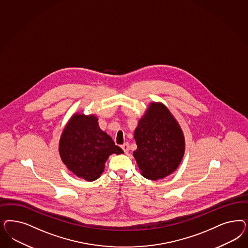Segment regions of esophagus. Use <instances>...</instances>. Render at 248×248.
Masks as SVG:
<instances>
[{
  "instance_id": "esophagus-1",
  "label": "esophagus",
  "mask_w": 248,
  "mask_h": 248,
  "mask_svg": "<svg viewBox=\"0 0 248 248\" xmlns=\"http://www.w3.org/2000/svg\"><path fill=\"white\" fill-rule=\"evenodd\" d=\"M121 148H122V150L124 151L125 153H128V151H129V146H128V142H126V143L121 145Z\"/></svg>"
}]
</instances>
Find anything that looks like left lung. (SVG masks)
Returning a JSON list of instances; mask_svg holds the SVG:
<instances>
[{
	"mask_svg": "<svg viewBox=\"0 0 248 248\" xmlns=\"http://www.w3.org/2000/svg\"><path fill=\"white\" fill-rule=\"evenodd\" d=\"M133 157L141 175L164 179L179 167L185 152V139L179 122L161 102H151L134 131Z\"/></svg>",
	"mask_w": 248,
	"mask_h": 248,
	"instance_id": "left-lung-1",
	"label": "left lung"
}]
</instances>
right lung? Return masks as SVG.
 <instances>
[{
  "instance_id": "right-lung-1",
  "label": "right lung",
  "mask_w": 248,
  "mask_h": 248,
  "mask_svg": "<svg viewBox=\"0 0 248 248\" xmlns=\"http://www.w3.org/2000/svg\"><path fill=\"white\" fill-rule=\"evenodd\" d=\"M59 154L66 168L78 178L96 181L113 154L124 152L99 128L96 115L77 112L67 121L59 140Z\"/></svg>"
}]
</instances>
